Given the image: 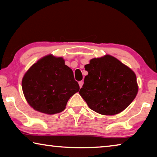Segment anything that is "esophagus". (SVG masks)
Returning <instances> with one entry per match:
<instances>
[{
  "instance_id": "34e87169",
  "label": "esophagus",
  "mask_w": 157,
  "mask_h": 157,
  "mask_svg": "<svg viewBox=\"0 0 157 157\" xmlns=\"http://www.w3.org/2000/svg\"><path fill=\"white\" fill-rule=\"evenodd\" d=\"M83 84H84L83 81H79V87H80V88H82V85H83Z\"/></svg>"
}]
</instances>
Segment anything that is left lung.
Instances as JSON below:
<instances>
[{"instance_id":"8db88e82","label":"left lung","mask_w":157,"mask_h":157,"mask_svg":"<svg viewBox=\"0 0 157 157\" xmlns=\"http://www.w3.org/2000/svg\"><path fill=\"white\" fill-rule=\"evenodd\" d=\"M89 74L79 94L93 111L115 115L131 104L138 93L136 76L111 55L94 58L85 65Z\"/></svg>"}]
</instances>
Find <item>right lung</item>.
Wrapping results in <instances>:
<instances>
[{
	"mask_svg": "<svg viewBox=\"0 0 157 157\" xmlns=\"http://www.w3.org/2000/svg\"><path fill=\"white\" fill-rule=\"evenodd\" d=\"M26 100L34 109L47 114L62 112L79 86L62 57L48 55L31 66L22 80Z\"/></svg>",
	"mask_w": 157,
	"mask_h": 157,
	"instance_id": "right-lung-1",
	"label": "right lung"
}]
</instances>
